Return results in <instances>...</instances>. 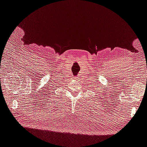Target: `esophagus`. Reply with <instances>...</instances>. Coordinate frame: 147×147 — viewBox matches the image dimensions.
Listing matches in <instances>:
<instances>
[{
  "label": "esophagus",
  "instance_id": "1",
  "mask_svg": "<svg viewBox=\"0 0 147 147\" xmlns=\"http://www.w3.org/2000/svg\"><path fill=\"white\" fill-rule=\"evenodd\" d=\"M74 78L75 80H78V78H79V77H78V76L77 77H75V78Z\"/></svg>",
  "mask_w": 147,
  "mask_h": 147
}]
</instances>
